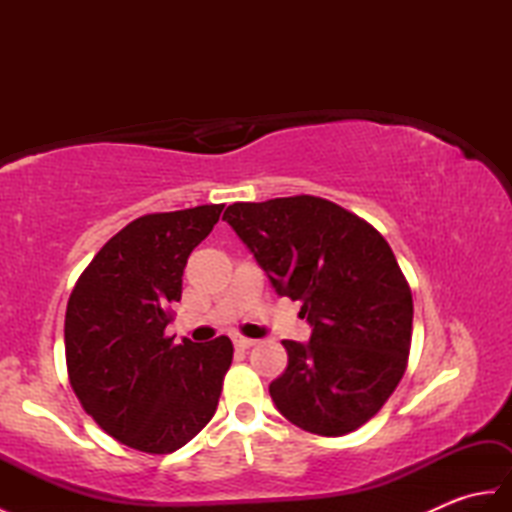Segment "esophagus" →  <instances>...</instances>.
<instances>
[{
	"mask_svg": "<svg viewBox=\"0 0 512 512\" xmlns=\"http://www.w3.org/2000/svg\"><path fill=\"white\" fill-rule=\"evenodd\" d=\"M233 345L237 347V350H248V347L255 345V341L246 339V336H233Z\"/></svg>",
	"mask_w": 512,
	"mask_h": 512,
	"instance_id": "obj_1",
	"label": "esophagus"
}]
</instances>
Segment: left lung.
I'll return each mask as SVG.
<instances>
[{"label": "left lung", "mask_w": 512, "mask_h": 512, "mask_svg": "<svg viewBox=\"0 0 512 512\" xmlns=\"http://www.w3.org/2000/svg\"><path fill=\"white\" fill-rule=\"evenodd\" d=\"M222 220L312 325L306 345L281 341L288 367L268 387L281 416L328 438L363 427L394 394L411 347V290L385 237L314 195L235 202Z\"/></svg>", "instance_id": "1"}]
</instances>
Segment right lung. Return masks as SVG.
Instances as JSON below:
<instances>
[{
    "instance_id": "1",
    "label": "right lung",
    "mask_w": 512,
    "mask_h": 512,
    "mask_svg": "<svg viewBox=\"0 0 512 512\" xmlns=\"http://www.w3.org/2000/svg\"><path fill=\"white\" fill-rule=\"evenodd\" d=\"M222 209L204 204L129 222L94 255L70 295L63 330L70 385L107 436L136 451L173 453L217 409L231 339L173 345L165 328L191 250Z\"/></svg>"
}]
</instances>
